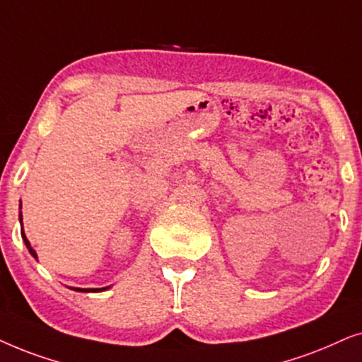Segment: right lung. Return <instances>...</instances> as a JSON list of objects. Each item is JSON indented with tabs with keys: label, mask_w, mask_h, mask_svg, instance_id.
I'll return each mask as SVG.
<instances>
[{
	"label": "right lung",
	"mask_w": 362,
	"mask_h": 362,
	"mask_svg": "<svg viewBox=\"0 0 362 362\" xmlns=\"http://www.w3.org/2000/svg\"><path fill=\"white\" fill-rule=\"evenodd\" d=\"M19 210H21V205H19ZM19 223H21V237H23V242H24V245H26L28 252H30V253L33 255V258L37 259V255H36V252H35V250H33L31 243L28 242L26 235H24V230H23V215H21V211H19ZM69 288H71V290H74V291H81V293H99V291H105V290H109L110 286H105V288H72V286H69Z\"/></svg>",
	"instance_id": "obj_1"
}]
</instances>
